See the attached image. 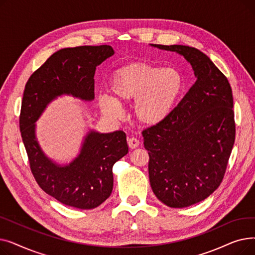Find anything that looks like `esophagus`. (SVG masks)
Listing matches in <instances>:
<instances>
[{
  "label": "esophagus",
  "mask_w": 255,
  "mask_h": 255,
  "mask_svg": "<svg viewBox=\"0 0 255 255\" xmlns=\"http://www.w3.org/2000/svg\"><path fill=\"white\" fill-rule=\"evenodd\" d=\"M127 142H128V145H129L130 149H136L137 146L139 145V140L134 138V137L127 138Z\"/></svg>",
  "instance_id": "obj_1"
}]
</instances>
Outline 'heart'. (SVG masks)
Wrapping results in <instances>:
<instances>
[{"label":"heart","mask_w":255,"mask_h":255,"mask_svg":"<svg viewBox=\"0 0 255 255\" xmlns=\"http://www.w3.org/2000/svg\"><path fill=\"white\" fill-rule=\"evenodd\" d=\"M182 89L183 78L176 69L132 63L115 73L111 83L115 98L100 96V109L105 116L118 119L123 113L121 102L135 100L134 112L139 122L154 126L169 116Z\"/></svg>","instance_id":"obj_1"}]
</instances>
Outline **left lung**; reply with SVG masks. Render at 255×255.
<instances>
[{"instance_id": "obj_1", "label": "left lung", "mask_w": 255, "mask_h": 255, "mask_svg": "<svg viewBox=\"0 0 255 255\" xmlns=\"http://www.w3.org/2000/svg\"><path fill=\"white\" fill-rule=\"evenodd\" d=\"M151 46L183 56L196 77L169 116L142 131L154 194L167 207L186 208L209 197L222 182L236 136L233 92L225 75L200 50Z\"/></svg>"}]
</instances>
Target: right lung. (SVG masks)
Listing matches in <instances>:
<instances>
[{"mask_svg": "<svg viewBox=\"0 0 255 255\" xmlns=\"http://www.w3.org/2000/svg\"><path fill=\"white\" fill-rule=\"evenodd\" d=\"M115 53L110 45L77 46L58 50L37 69L25 85L19 129L33 176L48 195L82 210L97 208L114 187L113 166L128 153L123 131L90 130L79 154L69 164L48 158L36 137V122L47 105L62 95L92 101L96 67Z\"/></svg>", "mask_w": 255, "mask_h": 255, "instance_id": "right-lung-1", "label": "right lung"}]
</instances>
